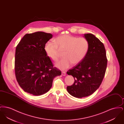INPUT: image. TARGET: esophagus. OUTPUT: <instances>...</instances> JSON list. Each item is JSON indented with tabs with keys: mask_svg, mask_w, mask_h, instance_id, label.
Returning <instances> with one entry per match:
<instances>
[{
	"mask_svg": "<svg viewBox=\"0 0 124 124\" xmlns=\"http://www.w3.org/2000/svg\"><path fill=\"white\" fill-rule=\"evenodd\" d=\"M62 76H65L66 75V73H65V71H62Z\"/></svg>",
	"mask_w": 124,
	"mask_h": 124,
	"instance_id": "obj_1",
	"label": "esophagus"
}]
</instances>
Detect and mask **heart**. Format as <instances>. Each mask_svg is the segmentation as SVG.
<instances>
[{
  "instance_id": "obj_1",
  "label": "heart",
  "mask_w": 124,
  "mask_h": 124,
  "mask_svg": "<svg viewBox=\"0 0 124 124\" xmlns=\"http://www.w3.org/2000/svg\"><path fill=\"white\" fill-rule=\"evenodd\" d=\"M54 41H48L44 46L47 56L54 61L59 59V51H63L61 59L55 66L65 70L71 65L79 64L85 58L88 52L89 43L85 38H78L70 34H63L56 37Z\"/></svg>"
}]
</instances>
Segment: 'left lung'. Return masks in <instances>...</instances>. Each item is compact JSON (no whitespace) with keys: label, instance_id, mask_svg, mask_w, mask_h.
Instances as JSON below:
<instances>
[{"label":"left lung","instance_id":"obj_1","mask_svg":"<svg viewBox=\"0 0 124 124\" xmlns=\"http://www.w3.org/2000/svg\"><path fill=\"white\" fill-rule=\"evenodd\" d=\"M84 36L89 43L87 54L81 62L67 72L75 80L72 85L67 86V90L70 94L78 98L91 95L99 88L107 63L104 44L92 34H85Z\"/></svg>","mask_w":124,"mask_h":124}]
</instances>
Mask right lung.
<instances>
[{
  "label": "right lung",
  "mask_w": 124,
  "mask_h": 124,
  "mask_svg": "<svg viewBox=\"0 0 124 124\" xmlns=\"http://www.w3.org/2000/svg\"><path fill=\"white\" fill-rule=\"evenodd\" d=\"M53 35L42 31L26 34L17 45L15 57V75L24 92L43 94L52 86L54 78L61 71L53 64L44 50Z\"/></svg>",
  "instance_id": "obj_1"
}]
</instances>
